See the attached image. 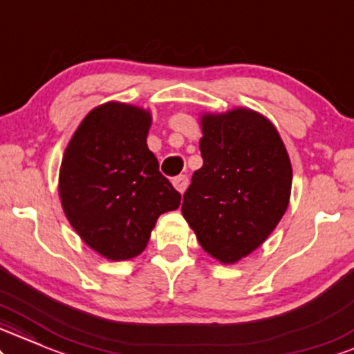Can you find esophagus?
I'll list each match as a JSON object with an SVG mask.
<instances>
[{"instance_id": "obj_1", "label": "esophagus", "mask_w": 354, "mask_h": 354, "mask_svg": "<svg viewBox=\"0 0 354 354\" xmlns=\"http://www.w3.org/2000/svg\"><path fill=\"white\" fill-rule=\"evenodd\" d=\"M172 184H174V187H176L177 192L184 194L187 185H189V178H187V176H177L172 178Z\"/></svg>"}]
</instances>
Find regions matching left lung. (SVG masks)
Returning <instances> with one entry per match:
<instances>
[{"label": "left lung", "mask_w": 354, "mask_h": 354, "mask_svg": "<svg viewBox=\"0 0 354 354\" xmlns=\"http://www.w3.org/2000/svg\"><path fill=\"white\" fill-rule=\"evenodd\" d=\"M201 127L203 165L185 190L182 215L212 259L236 263L288 209L292 162L277 127L248 107L203 112Z\"/></svg>", "instance_id": "1"}]
</instances>
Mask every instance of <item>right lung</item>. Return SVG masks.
<instances>
[{
    "label": "right lung",
    "instance_id": "1",
    "mask_svg": "<svg viewBox=\"0 0 354 354\" xmlns=\"http://www.w3.org/2000/svg\"><path fill=\"white\" fill-rule=\"evenodd\" d=\"M151 124L149 109L104 102L82 119L62 156L57 189L66 218L107 260L140 255L157 218L180 205L147 147Z\"/></svg>",
    "mask_w": 354,
    "mask_h": 354
}]
</instances>
